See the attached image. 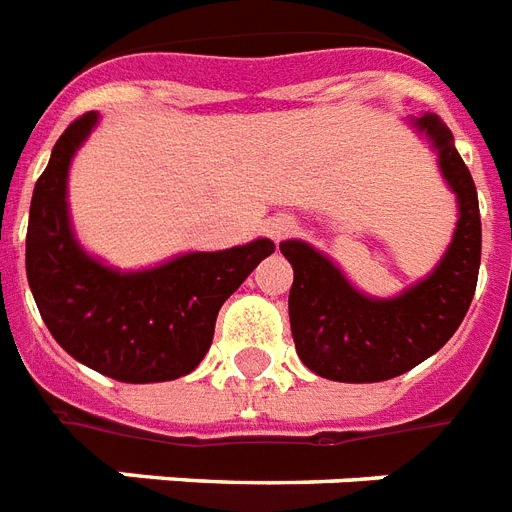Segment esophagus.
I'll use <instances>...</instances> for the list:
<instances>
[{"mask_svg":"<svg viewBox=\"0 0 512 512\" xmlns=\"http://www.w3.org/2000/svg\"><path fill=\"white\" fill-rule=\"evenodd\" d=\"M293 230H296V222H293L290 216H275V219H269V235L275 237V240L288 237Z\"/></svg>","mask_w":512,"mask_h":512,"instance_id":"esophagus-1","label":"esophagus"}]
</instances>
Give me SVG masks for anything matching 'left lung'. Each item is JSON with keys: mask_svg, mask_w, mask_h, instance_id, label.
Returning <instances> with one entry per match:
<instances>
[{"mask_svg": "<svg viewBox=\"0 0 512 512\" xmlns=\"http://www.w3.org/2000/svg\"><path fill=\"white\" fill-rule=\"evenodd\" d=\"M415 126L439 150V166L460 203L455 240L428 280L399 298L375 301L351 288L312 245L301 240L280 245L293 264L288 312L298 357L327 380L378 383L412 370L455 335L476 293L481 264L476 185L439 118L428 113L415 118Z\"/></svg>", "mask_w": 512, "mask_h": 512, "instance_id": "obj_1", "label": "left lung"}]
</instances>
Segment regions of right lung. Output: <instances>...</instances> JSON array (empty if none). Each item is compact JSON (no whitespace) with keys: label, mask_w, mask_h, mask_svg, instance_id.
Instances as JSON below:
<instances>
[{"label":"right lung","mask_w":512,"mask_h":512,"mask_svg":"<svg viewBox=\"0 0 512 512\" xmlns=\"http://www.w3.org/2000/svg\"><path fill=\"white\" fill-rule=\"evenodd\" d=\"M94 121V110L71 121L36 179L26 232L28 285L52 338L81 365L121 383L182 378L206 357L224 301L275 253V243L187 253L137 275L89 259L68 230L65 177Z\"/></svg>","instance_id":"1"}]
</instances>
